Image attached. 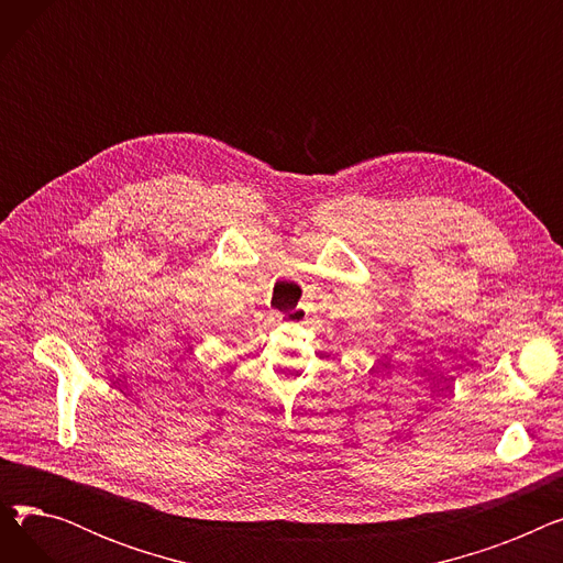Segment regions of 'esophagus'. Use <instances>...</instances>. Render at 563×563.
Masks as SVG:
<instances>
[{
  "label": "esophagus",
  "instance_id": "1",
  "mask_svg": "<svg viewBox=\"0 0 563 563\" xmlns=\"http://www.w3.org/2000/svg\"><path fill=\"white\" fill-rule=\"evenodd\" d=\"M306 314H308V310H306L303 306H297V308L287 310V312L283 314V319H285V321H291V323H299V321L306 319Z\"/></svg>",
  "mask_w": 563,
  "mask_h": 563
}]
</instances>
